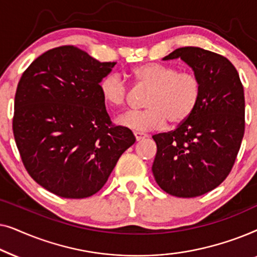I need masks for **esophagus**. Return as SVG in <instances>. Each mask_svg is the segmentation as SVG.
I'll return each instance as SVG.
<instances>
[{
  "label": "esophagus",
  "mask_w": 257,
  "mask_h": 257,
  "mask_svg": "<svg viewBox=\"0 0 257 257\" xmlns=\"http://www.w3.org/2000/svg\"><path fill=\"white\" fill-rule=\"evenodd\" d=\"M135 137H136V140L137 142H140V140L147 138V135L143 132H135Z\"/></svg>",
  "instance_id": "obj_1"
}]
</instances>
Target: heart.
I'll use <instances>...</instances> for the list:
<instances>
[{
  "instance_id": "heart-1",
  "label": "heart",
  "mask_w": 257,
  "mask_h": 257,
  "mask_svg": "<svg viewBox=\"0 0 257 257\" xmlns=\"http://www.w3.org/2000/svg\"><path fill=\"white\" fill-rule=\"evenodd\" d=\"M139 85L150 89L146 110L128 111L118 117L117 122L137 132L163 128L167 121L180 125L188 120L198 107L202 94V83L194 72L180 71L177 66L146 63L132 70ZM105 103L121 107L128 99V85L117 72H110L99 82Z\"/></svg>"
}]
</instances>
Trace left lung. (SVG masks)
I'll list each match as a JSON object with an SVG mask.
<instances>
[{
  "instance_id": "obj_1",
  "label": "left lung",
  "mask_w": 257,
  "mask_h": 257,
  "mask_svg": "<svg viewBox=\"0 0 257 257\" xmlns=\"http://www.w3.org/2000/svg\"><path fill=\"white\" fill-rule=\"evenodd\" d=\"M175 58L200 77L201 99L184 124L153 136L152 172L168 194L195 198L216 188L234 166L244 135L243 86L235 66L215 52L185 47L163 59Z\"/></svg>"
}]
</instances>
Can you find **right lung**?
<instances>
[{
  "instance_id": "1",
  "label": "right lung",
  "mask_w": 257,
  "mask_h": 257,
  "mask_svg": "<svg viewBox=\"0 0 257 257\" xmlns=\"http://www.w3.org/2000/svg\"><path fill=\"white\" fill-rule=\"evenodd\" d=\"M114 65L64 45L37 57L21 77L13 118L17 149L30 177L56 195L96 194L136 142L131 130L112 124L99 91Z\"/></svg>"
}]
</instances>
